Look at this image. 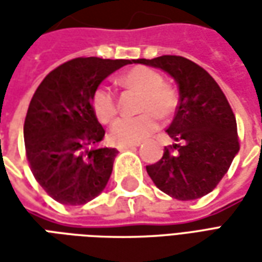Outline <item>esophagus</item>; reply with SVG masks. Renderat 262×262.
<instances>
[{
	"label": "esophagus",
	"mask_w": 262,
	"mask_h": 262,
	"mask_svg": "<svg viewBox=\"0 0 262 262\" xmlns=\"http://www.w3.org/2000/svg\"><path fill=\"white\" fill-rule=\"evenodd\" d=\"M139 144L137 143H119V144H116V148L118 150H126V148H136Z\"/></svg>",
	"instance_id": "1"
}]
</instances>
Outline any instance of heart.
<instances>
[{"label": "heart", "instance_id": "b5f03b06", "mask_svg": "<svg viewBox=\"0 0 262 262\" xmlns=\"http://www.w3.org/2000/svg\"><path fill=\"white\" fill-rule=\"evenodd\" d=\"M119 81L122 85L142 95L137 105V111L142 114L116 120L109 129V137L116 143L142 142L159 127V118L167 119L176 112L177 92L163 82V75L159 71L146 66L127 70L120 75ZM91 106L95 118L102 125L111 123L118 114L116 97L105 85L94 91Z\"/></svg>", "mask_w": 262, "mask_h": 262}]
</instances>
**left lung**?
<instances>
[{"label":"left lung","mask_w":262,"mask_h":262,"mask_svg":"<svg viewBox=\"0 0 262 262\" xmlns=\"http://www.w3.org/2000/svg\"><path fill=\"white\" fill-rule=\"evenodd\" d=\"M164 70L177 81L180 101L167 129L174 140L146 170L156 187L180 201L205 196L217 187L240 150L236 116L206 70L181 56L139 59Z\"/></svg>","instance_id":"left-lung-1"}]
</instances>
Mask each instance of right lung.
Masks as SVG:
<instances>
[{
	"label": "right lung",
	"mask_w": 262,
	"mask_h": 262,
	"mask_svg": "<svg viewBox=\"0 0 262 262\" xmlns=\"http://www.w3.org/2000/svg\"><path fill=\"white\" fill-rule=\"evenodd\" d=\"M136 60L77 57L37 86L24 125L26 159L40 187L63 205H84L102 192L118 150L98 148L105 136L91 106L109 74Z\"/></svg>",
	"instance_id": "1"
}]
</instances>
